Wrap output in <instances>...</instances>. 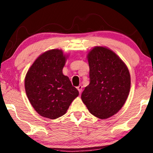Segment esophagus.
Wrapping results in <instances>:
<instances>
[{
    "label": "esophagus",
    "mask_w": 153,
    "mask_h": 153,
    "mask_svg": "<svg viewBox=\"0 0 153 153\" xmlns=\"http://www.w3.org/2000/svg\"><path fill=\"white\" fill-rule=\"evenodd\" d=\"M77 90L79 91V93H82V89H83V87H82V85H79L78 87H77Z\"/></svg>",
    "instance_id": "34e87169"
}]
</instances>
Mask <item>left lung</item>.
I'll list each match as a JSON object with an SVG mask.
<instances>
[{
	"instance_id": "1",
	"label": "left lung",
	"mask_w": 153,
	"mask_h": 153,
	"mask_svg": "<svg viewBox=\"0 0 153 153\" xmlns=\"http://www.w3.org/2000/svg\"><path fill=\"white\" fill-rule=\"evenodd\" d=\"M90 83L82 100L90 113L99 119L116 114L124 105L131 87L128 67L114 52L96 46L87 55Z\"/></svg>"
}]
</instances>
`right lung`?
<instances>
[{"instance_id": "1", "label": "right lung", "mask_w": 153, "mask_h": 153, "mask_svg": "<svg viewBox=\"0 0 153 153\" xmlns=\"http://www.w3.org/2000/svg\"><path fill=\"white\" fill-rule=\"evenodd\" d=\"M68 55L52 49L39 56L25 77V89L31 105L40 116L56 119L66 113L79 95L62 69Z\"/></svg>"}]
</instances>
